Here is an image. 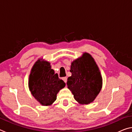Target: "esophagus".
<instances>
[{
    "mask_svg": "<svg viewBox=\"0 0 132 132\" xmlns=\"http://www.w3.org/2000/svg\"><path fill=\"white\" fill-rule=\"evenodd\" d=\"M63 79V80L64 81V82H66H66H67V80H68V78H67L66 77H63V79Z\"/></svg>",
    "mask_w": 132,
    "mask_h": 132,
    "instance_id": "obj_1",
    "label": "esophagus"
}]
</instances>
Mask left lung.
Instances as JSON below:
<instances>
[{"label": "left lung", "mask_w": 132, "mask_h": 132, "mask_svg": "<svg viewBox=\"0 0 132 132\" xmlns=\"http://www.w3.org/2000/svg\"><path fill=\"white\" fill-rule=\"evenodd\" d=\"M70 71L67 85L75 99L81 104L92 102L102 88L101 73L93 58L84 53L71 63Z\"/></svg>", "instance_id": "8db88e82"}]
</instances>
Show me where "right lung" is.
Listing matches in <instances>:
<instances>
[{
	"label": "right lung",
	"mask_w": 132,
	"mask_h": 132,
	"mask_svg": "<svg viewBox=\"0 0 132 132\" xmlns=\"http://www.w3.org/2000/svg\"><path fill=\"white\" fill-rule=\"evenodd\" d=\"M31 94L42 105H50L56 100V95L64 87L65 82L55 74L47 62L38 60L33 66L29 77Z\"/></svg>",
	"instance_id": "1"
}]
</instances>
